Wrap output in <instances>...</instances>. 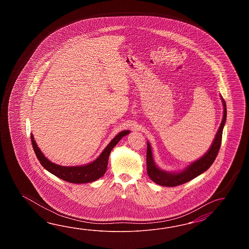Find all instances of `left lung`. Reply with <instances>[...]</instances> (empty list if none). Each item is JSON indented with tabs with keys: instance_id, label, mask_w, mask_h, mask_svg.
Masks as SVG:
<instances>
[{
	"instance_id": "8db88e82",
	"label": "left lung",
	"mask_w": 249,
	"mask_h": 249,
	"mask_svg": "<svg viewBox=\"0 0 249 249\" xmlns=\"http://www.w3.org/2000/svg\"><path fill=\"white\" fill-rule=\"evenodd\" d=\"M222 106H223V117H222V123L217 131L215 137L213 139V142L209 149L206 153L202 156L201 158L195 160L189 165H187L185 168L177 172H169L159 168L156 164L153 159V154L150 143L147 142V173L148 177L153 180L155 183L159 185L164 186V187H175V186L180 185L185 182L196 178V176L201 175L204 172H206L213 161L215 160L218 151L221 147L222 143V131L223 127L226 122L227 117V109H226V103L221 96Z\"/></svg>"
}]
</instances>
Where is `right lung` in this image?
<instances>
[{"instance_id": "1", "label": "right lung", "mask_w": 249, "mask_h": 249, "mask_svg": "<svg viewBox=\"0 0 249 249\" xmlns=\"http://www.w3.org/2000/svg\"><path fill=\"white\" fill-rule=\"evenodd\" d=\"M129 133V130L119 132L117 134V136H115L111 142L107 144L106 148H104V150L94 161L90 162L89 164L74 166H63L53 163L41 151V149L39 148L35 141L33 133L31 134V141L36 158L48 172L57 176L59 179L69 181L70 183H88L100 179L101 176L104 175L106 173L108 157L112 149L124 136Z\"/></svg>"}]
</instances>
